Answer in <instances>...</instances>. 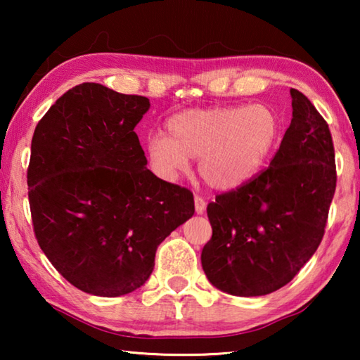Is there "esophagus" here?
<instances>
[{"mask_svg": "<svg viewBox=\"0 0 360 360\" xmlns=\"http://www.w3.org/2000/svg\"><path fill=\"white\" fill-rule=\"evenodd\" d=\"M193 202H195V212H197V214H203L205 210H206L205 198L200 197V195H195Z\"/></svg>", "mask_w": 360, "mask_h": 360, "instance_id": "esophagus-1", "label": "esophagus"}]
</instances>
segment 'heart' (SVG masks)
<instances>
[{"instance_id": "heart-1", "label": "heart", "mask_w": 360, "mask_h": 360, "mask_svg": "<svg viewBox=\"0 0 360 360\" xmlns=\"http://www.w3.org/2000/svg\"><path fill=\"white\" fill-rule=\"evenodd\" d=\"M279 122L265 105L188 109L167 122V136L148 138L152 168L165 179L187 172L198 158V174L216 191H231L252 179L278 138Z\"/></svg>"}]
</instances>
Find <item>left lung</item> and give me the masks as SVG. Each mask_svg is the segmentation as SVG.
<instances>
[{
    "mask_svg": "<svg viewBox=\"0 0 360 360\" xmlns=\"http://www.w3.org/2000/svg\"><path fill=\"white\" fill-rule=\"evenodd\" d=\"M292 120L270 167L219 193L202 251L210 283L238 297L271 294L294 279L321 245L337 187L327 122L290 89Z\"/></svg>",
    "mask_w": 360,
    "mask_h": 360,
    "instance_id": "8db88e82",
    "label": "left lung"
}]
</instances>
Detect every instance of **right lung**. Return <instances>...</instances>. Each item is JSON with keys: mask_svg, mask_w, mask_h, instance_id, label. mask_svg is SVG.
Segmentation results:
<instances>
[{"mask_svg": "<svg viewBox=\"0 0 360 360\" xmlns=\"http://www.w3.org/2000/svg\"><path fill=\"white\" fill-rule=\"evenodd\" d=\"M150 106L84 82L34 129L27 173L38 245L66 281L119 297L148 281L160 243L191 219L193 193L146 168L135 127Z\"/></svg>", "mask_w": 360, "mask_h": 360, "instance_id": "right-lung-1", "label": "right lung"}]
</instances>
